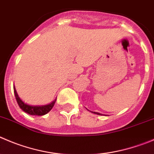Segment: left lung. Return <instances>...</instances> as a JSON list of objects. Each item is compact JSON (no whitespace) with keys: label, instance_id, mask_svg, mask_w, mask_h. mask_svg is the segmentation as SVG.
<instances>
[{"label":"left lung","instance_id":"8db88e82","mask_svg":"<svg viewBox=\"0 0 154 154\" xmlns=\"http://www.w3.org/2000/svg\"><path fill=\"white\" fill-rule=\"evenodd\" d=\"M93 112V113L94 114H97V115H102V114L100 113V112Z\"/></svg>","mask_w":154,"mask_h":154}]
</instances>
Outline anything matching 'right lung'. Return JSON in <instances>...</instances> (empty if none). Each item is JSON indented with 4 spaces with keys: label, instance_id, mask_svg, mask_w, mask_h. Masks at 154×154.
I'll use <instances>...</instances> for the list:
<instances>
[{
    "label": "right lung",
    "instance_id": "obj_1",
    "mask_svg": "<svg viewBox=\"0 0 154 154\" xmlns=\"http://www.w3.org/2000/svg\"><path fill=\"white\" fill-rule=\"evenodd\" d=\"M14 94H15L16 99L20 107L26 113L29 114V115L32 116H44L45 114L48 113V112L51 110L53 106H54V103L56 102L57 99L52 101L51 103H48L46 105H35V106H32V105L27 104V103H24L23 100L20 99L19 97L18 94H17V90L15 88V86H14Z\"/></svg>",
    "mask_w": 154,
    "mask_h": 154
}]
</instances>
